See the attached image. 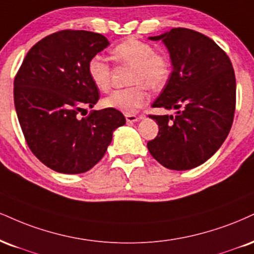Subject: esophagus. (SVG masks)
Wrapping results in <instances>:
<instances>
[{
	"label": "esophagus",
	"mask_w": 254,
	"mask_h": 254,
	"mask_svg": "<svg viewBox=\"0 0 254 254\" xmlns=\"http://www.w3.org/2000/svg\"><path fill=\"white\" fill-rule=\"evenodd\" d=\"M125 119H127V123H135V122L139 121L140 117L136 115H125Z\"/></svg>",
	"instance_id": "34e87169"
}]
</instances>
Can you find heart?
<instances>
[{
    "mask_svg": "<svg viewBox=\"0 0 254 254\" xmlns=\"http://www.w3.org/2000/svg\"><path fill=\"white\" fill-rule=\"evenodd\" d=\"M112 56L122 65L131 66L129 84L103 99L105 108L131 115L148 102V87L160 90L169 81L172 63L167 53L156 51L149 42L129 38L112 48ZM87 74L98 90L108 91L111 85V67L102 57L94 56L87 63Z\"/></svg>",
    "mask_w": 254,
    "mask_h": 254,
    "instance_id": "heart-1",
    "label": "heart"
}]
</instances>
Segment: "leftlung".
Instances as JSON below:
<instances>
[{"label":"left lung","mask_w":254,"mask_h":254,"mask_svg":"<svg viewBox=\"0 0 254 254\" xmlns=\"http://www.w3.org/2000/svg\"><path fill=\"white\" fill-rule=\"evenodd\" d=\"M150 40L164 42L174 67L152 108L179 111L149 116L160 130L146 145L168 169H193L212 157L230 133L237 91L233 66L212 39L193 29L173 28Z\"/></svg>","instance_id":"left-lung-1"}]
</instances>
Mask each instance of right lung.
Here are the masks:
<instances>
[{
	"label": "right lung",
	"instance_id": "add662e5",
	"mask_svg": "<svg viewBox=\"0 0 254 254\" xmlns=\"http://www.w3.org/2000/svg\"><path fill=\"white\" fill-rule=\"evenodd\" d=\"M102 34L65 29L30 48L14 79V103L27 145L45 166L81 174L102 160L112 132L125 124L121 111L103 109L78 119L99 99L87 74L91 58L108 47Z\"/></svg>",
	"mask_w": 254,
	"mask_h": 254
}]
</instances>
